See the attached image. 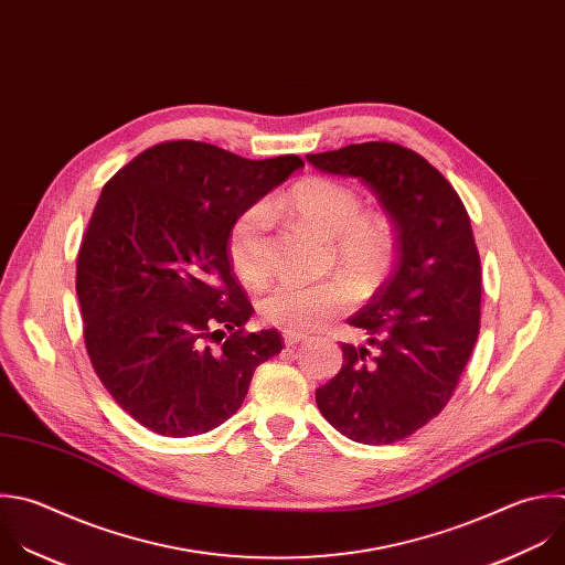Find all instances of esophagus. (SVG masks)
<instances>
[{
  "mask_svg": "<svg viewBox=\"0 0 565 565\" xmlns=\"http://www.w3.org/2000/svg\"><path fill=\"white\" fill-rule=\"evenodd\" d=\"M308 337L306 334H301V332H286L284 334V343L286 345H297V343H301V341H306Z\"/></svg>",
  "mask_w": 565,
  "mask_h": 565,
  "instance_id": "esophagus-1",
  "label": "esophagus"
}]
</instances>
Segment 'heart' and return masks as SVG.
I'll return each instance as SVG.
<instances>
[{
    "label": "heart",
    "mask_w": 565,
    "mask_h": 565,
    "mask_svg": "<svg viewBox=\"0 0 565 565\" xmlns=\"http://www.w3.org/2000/svg\"><path fill=\"white\" fill-rule=\"evenodd\" d=\"M275 206L326 239H332L337 266L359 286L377 284L395 259V233L386 217L365 215L354 188L326 177H306ZM268 204H253L237 215L228 231L226 253L235 275L257 286L268 277ZM352 306V290L343 279L319 284L281 281L259 301L266 323L286 332H310Z\"/></svg>",
    "instance_id": "heart-1"
}]
</instances>
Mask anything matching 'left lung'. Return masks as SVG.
Instances as JSON below:
<instances>
[{"mask_svg": "<svg viewBox=\"0 0 565 565\" xmlns=\"http://www.w3.org/2000/svg\"><path fill=\"white\" fill-rule=\"evenodd\" d=\"M306 159L363 181L397 233L391 277L348 319L367 332V345L341 343V370L315 393L348 439L395 444L446 408L479 334L481 262L470 217L448 179L399 143H350Z\"/></svg>", "mask_w": 565, "mask_h": 565, "instance_id": "obj_1", "label": "left lung"}]
</instances>
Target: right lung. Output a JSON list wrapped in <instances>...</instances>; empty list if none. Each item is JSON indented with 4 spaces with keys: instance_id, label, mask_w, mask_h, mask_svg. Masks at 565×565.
I'll use <instances>...</instances> for the list:
<instances>
[{
    "instance_id": "right-lung-1",
    "label": "right lung",
    "mask_w": 565,
    "mask_h": 565,
    "mask_svg": "<svg viewBox=\"0 0 565 565\" xmlns=\"http://www.w3.org/2000/svg\"><path fill=\"white\" fill-rule=\"evenodd\" d=\"M301 166L297 154L253 161L181 139L143 150L104 185L77 257L84 341L104 388L143 428L195 437L222 426L255 367L281 352L277 330L244 332L255 310L226 239Z\"/></svg>"
}]
</instances>
